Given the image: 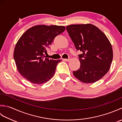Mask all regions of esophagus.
<instances>
[{
  "label": "esophagus",
  "mask_w": 122,
  "mask_h": 122,
  "mask_svg": "<svg viewBox=\"0 0 122 122\" xmlns=\"http://www.w3.org/2000/svg\"><path fill=\"white\" fill-rule=\"evenodd\" d=\"M63 60L64 61H66V62H68V61H69L70 60V59H63Z\"/></svg>",
  "instance_id": "obj_1"
}]
</instances>
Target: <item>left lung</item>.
Returning a JSON list of instances; mask_svg holds the SVG:
<instances>
[{"label": "left lung", "mask_w": 122, "mask_h": 122, "mask_svg": "<svg viewBox=\"0 0 122 122\" xmlns=\"http://www.w3.org/2000/svg\"><path fill=\"white\" fill-rule=\"evenodd\" d=\"M66 30L79 54L80 67L73 71L80 81L92 83L107 73L113 60V50L107 37L97 27L90 24L71 25Z\"/></svg>", "instance_id": "left-lung-1"}]
</instances>
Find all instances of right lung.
<instances>
[{"mask_svg":"<svg viewBox=\"0 0 122 122\" xmlns=\"http://www.w3.org/2000/svg\"><path fill=\"white\" fill-rule=\"evenodd\" d=\"M65 29L62 25H37L21 36L15 45L14 58L22 76L36 84H43L53 77L61 60L45 58V53L54 38Z\"/></svg>","mask_w":122,"mask_h":122,"instance_id":"right-lung-1","label":"right lung"}]
</instances>
